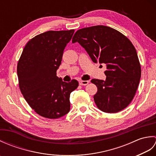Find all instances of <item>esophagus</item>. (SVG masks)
Here are the masks:
<instances>
[{"mask_svg": "<svg viewBox=\"0 0 156 156\" xmlns=\"http://www.w3.org/2000/svg\"><path fill=\"white\" fill-rule=\"evenodd\" d=\"M89 83L88 80H80L79 81V84L82 86H86Z\"/></svg>", "mask_w": 156, "mask_h": 156, "instance_id": "34e87169", "label": "esophagus"}]
</instances>
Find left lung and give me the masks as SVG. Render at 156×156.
I'll return each instance as SVG.
<instances>
[{
	"label": "left lung",
	"mask_w": 156,
	"mask_h": 156,
	"mask_svg": "<svg viewBox=\"0 0 156 156\" xmlns=\"http://www.w3.org/2000/svg\"><path fill=\"white\" fill-rule=\"evenodd\" d=\"M92 62L105 64L106 80L92 79L97 87L94 100L97 107L108 113L126 108L133 100L141 78V66L136 49L125 35L104 25L79 29L72 38Z\"/></svg>",
	"instance_id": "8db88e82"
}]
</instances>
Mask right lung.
Masks as SVG:
<instances>
[{
	"mask_svg": "<svg viewBox=\"0 0 156 156\" xmlns=\"http://www.w3.org/2000/svg\"><path fill=\"white\" fill-rule=\"evenodd\" d=\"M74 30L49 31L29 41L17 65L19 88L29 106L39 115L58 119L70 110L69 96L78 82L62 81L56 75L63 53Z\"/></svg>",
	"mask_w": 156,
	"mask_h": 156,
	"instance_id": "add662e5",
	"label": "right lung"
}]
</instances>
